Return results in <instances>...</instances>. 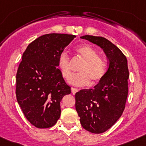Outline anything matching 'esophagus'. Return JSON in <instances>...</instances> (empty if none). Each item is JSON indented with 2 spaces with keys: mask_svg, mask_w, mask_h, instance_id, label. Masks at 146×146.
Instances as JSON below:
<instances>
[{
  "mask_svg": "<svg viewBox=\"0 0 146 146\" xmlns=\"http://www.w3.org/2000/svg\"><path fill=\"white\" fill-rule=\"evenodd\" d=\"M79 91L77 88H72V93L73 94H75L77 91Z\"/></svg>",
  "mask_w": 146,
  "mask_h": 146,
  "instance_id": "34e87169",
  "label": "esophagus"
}]
</instances>
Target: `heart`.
<instances>
[{
	"instance_id": "heart-1",
	"label": "heart",
	"mask_w": 146,
	"mask_h": 146,
	"mask_svg": "<svg viewBox=\"0 0 146 146\" xmlns=\"http://www.w3.org/2000/svg\"><path fill=\"white\" fill-rule=\"evenodd\" d=\"M75 52L84 60L79 69L80 73L73 74L69 78V82L74 86H86L90 83L99 82L106 74V63L98 56V52L91 45L85 44L75 48ZM58 67L62 77L68 79L72 74L71 63L69 55L62 52L58 59Z\"/></svg>"
}]
</instances>
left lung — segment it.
Instances as JSON below:
<instances>
[{
	"instance_id": "left-lung-1",
	"label": "left lung",
	"mask_w": 146,
	"mask_h": 146,
	"mask_svg": "<svg viewBox=\"0 0 146 146\" xmlns=\"http://www.w3.org/2000/svg\"><path fill=\"white\" fill-rule=\"evenodd\" d=\"M80 38L101 47L109 61L106 74L94 88L82 89L75 94V108L82 127L91 133H103L115 124L124 110L129 76L127 59L104 37L86 35Z\"/></svg>"
}]
</instances>
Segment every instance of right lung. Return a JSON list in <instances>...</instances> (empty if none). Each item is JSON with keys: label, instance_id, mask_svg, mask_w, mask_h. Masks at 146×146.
Wrapping results in <instances>:
<instances>
[{"label": "right lung", "instance_id": "obj_1", "mask_svg": "<svg viewBox=\"0 0 146 146\" xmlns=\"http://www.w3.org/2000/svg\"><path fill=\"white\" fill-rule=\"evenodd\" d=\"M75 36L49 33L27 47L16 75V96L25 118L39 129L50 128L60 116V103L71 94L58 69V59Z\"/></svg>", "mask_w": 146, "mask_h": 146}]
</instances>
